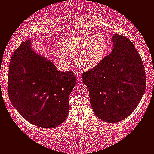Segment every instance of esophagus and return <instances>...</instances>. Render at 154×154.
Instances as JSON below:
<instances>
[{
	"instance_id": "1",
	"label": "esophagus",
	"mask_w": 154,
	"mask_h": 154,
	"mask_svg": "<svg viewBox=\"0 0 154 154\" xmlns=\"http://www.w3.org/2000/svg\"><path fill=\"white\" fill-rule=\"evenodd\" d=\"M74 76H75V79H76L77 80V82H81V79L80 77V75H79V73H78V72H75V73H74Z\"/></svg>"
}]
</instances>
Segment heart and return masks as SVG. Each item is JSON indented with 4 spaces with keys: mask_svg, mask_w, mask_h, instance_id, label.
<instances>
[{
    "mask_svg": "<svg viewBox=\"0 0 154 154\" xmlns=\"http://www.w3.org/2000/svg\"><path fill=\"white\" fill-rule=\"evenodd\" d=\"M107 51L108 43L103 35L93 36L90 34L83 33L65 41L62 49L58 51V56L65 63L69 62V56H75L79 68L88 71L103 61Z\"/></svg>",
    "mask_w": 154,
    "mask_h": 154,
    "instance_id": "obj_1",
    "label": "heart"
}]
</instances>
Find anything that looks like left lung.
<instances>
[{
  "instance_id": "1",
  "label": "left lung",
  "mask_w": 154,
  "mask_h": 154,
  "mask_svg": "<svg viewBox=\"0 0 154 154\" xmlns=\"http://www.w3.org/2000/svg\"><path fill=\"white\" fill-rule=\"evenodd\" d=\"M112 41V52L82 79L96 116L116 123L128 117L141 101L146 74L141 58L128 38L115 34Z\"/></svg>"
}]
</instances>
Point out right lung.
<instances>
[{"label":"right lung","mask_w":154,"mask_h":154,"mask_svg":"<svg viewBox=\"0 0 154 154\" xmlns=\"http://www.w3.org/2000/svg\"><path fill=\"white\" fill-rule=\"evenodd\" d=\"M76 84L72 71H58L54 63L35 54L31 41L14 51L9 65L8 90L11 102L26 120L51 128L66 120L69 95Z\"/></svg>","instance_id":"right-lung-1"}]
</instances>
